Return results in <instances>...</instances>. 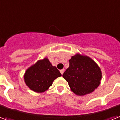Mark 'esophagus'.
<instances>
[{"instance_id": "1", "label": "esophagus", "mask_w": 120, "mask_h": 120, "mask_svg": "<svg viewBox=\"0 0 120 120\" xmlns=\"http://www.w3.org/2000/svg\"><path fill=\"white\" fill-rule=\"evenodd\" d=\"M60 73L62 74H63V73H64V69H61V70H60Z\"/></svg>"}]
</instances>
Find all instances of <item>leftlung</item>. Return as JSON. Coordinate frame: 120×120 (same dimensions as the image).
Masks as SVG:
<instances>
[{
  "mask_svg": "<svg viewBox=\"0 0 120 120\" xmlns=\"http://www.w3.org/2000/svg\"><path fill=\"white\" fill-rule=\"evenodd\" d=\"M102 71L94 60L77 53L69 60V67L63 74L71 91L79 96L92 93L101 84Z\"/></svg>",
  "mask_w": 120,
  "mask_h": 120,
  "instance_id": "left-lung-1",
  "label": "left lung"
}]
</instances>
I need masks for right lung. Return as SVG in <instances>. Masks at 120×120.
I'll return each instance as SVG.
<instances>
[{
  "label": "right lung",
  "instance_id": "add662e5",
  "mask_svg": "<svg viewBox=\"0 0 120 120\" xmlns=\"http://www.w3.org/2000/svg\"><path fill=\"white\" fill-rule=\"evenodd\" d=\"M62 74L55 66H53L48 58L38 60L28 68L24 74L26 85L32 91L42 93L53 84V81Z\"/></svg>",
  "mask_w": 120,
  "mask_h": 120
}]
</instances>
